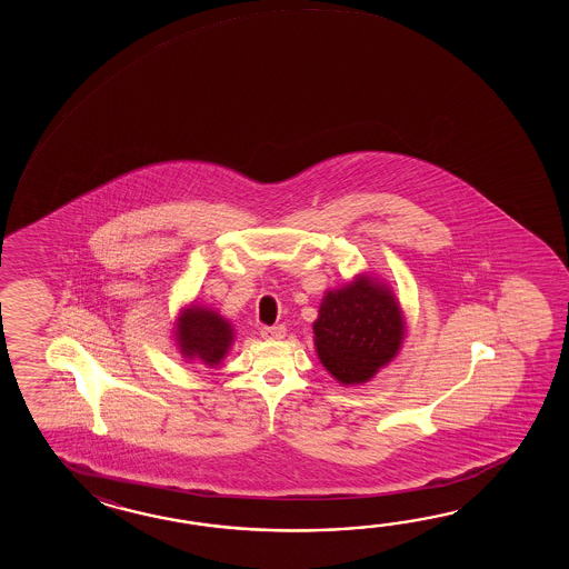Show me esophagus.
Segmentation results:
<instances>
[{
    "label": "esophagus",
    "mask_w": 569,
    "mask_h": 569,
    "mask_svg": "<svg viewBox=\"0 0 569 569\" xmlns=\"http://www.w3.org/2000/svg\"><path fill=\"white\" fill-rule=\"evenodd\" d=\"M260 336L264 339H270V341H279V339L284 338L287 336V327L284 326H272V327H262V331H260Z\"/></svg>",
    "instance_id": "34e87169"
}]
</instances>
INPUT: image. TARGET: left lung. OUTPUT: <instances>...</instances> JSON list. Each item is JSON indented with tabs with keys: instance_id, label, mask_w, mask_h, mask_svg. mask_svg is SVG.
<instances>
[{
	"instance_id": "8db88e82",
	"label": "left lung",
	"mask_w": 569,
	"mask_h": 569,
	"mask_svg": "<svg viewBox=\"0 0 569 569\" xmlns=\"http://www.w3.org/2000/svg\"><path fill=\"white\" fill-rule=\"evenodd\" d=\"M319 362L341 387L372 380L399 356L407 321L388 282L360 272L338 289H327L313 321Z\"/></svg>"
}]
</instances>
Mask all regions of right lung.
<instances>
[{"mask_svg":"<svg viewBox=\"0 0 569 569\" xmlns=\"http://www.w3.org/2000/svg\"><path fill=\"white\" fill-rule=\"evenodd\" d=\"M172 339L184 362L218 368L233 346L236 331L230 319L216 309L191 301L174 319Z\"/></svg>","mask_w":569,"mask_h":569,"instance_id":"1","label":"right lung"}]
</instances>
